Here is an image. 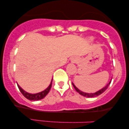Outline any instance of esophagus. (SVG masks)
<instances>
[{
	"mask_svg": "<svg viewBox=\"0 0 129 129\" xmlns=\"http://www.w3.org/2000/svg\"><path fill=\"white\" fill-rule=\"evenodd\" d=\"M75 60H73V62H75Z\"/></svg>",
	"mask_w": 129,
	"mask_h": 129,
	"instance_id": "1",
	"label": "esophagus"
}]
</instances>
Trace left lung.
I'll use <instances>...</instances> for the list:
<instances>
[{
    "label": "left lung",
    "mask_w": 129,
    "mask_h": 129,
    "mask_svg": "<svg viewBox=\"0 0 129 129\" xmlns=\"http://www.w3.org/2000/svg\"><path fill=\"white\" fill-rule=\"evenodd\" d=\"M110 82H111V80H110V82H109V84H108L107 85H106V87H104V88H102V89H101V90H99V91H96V92L93 93H87L83 92V91H81V90H79V89H78V88H77V87H76V86H75V85H74L73 83H72V84H73L74 88H75V90H76V91H78V92L80 94H81V95L84 96H85V97H87V98H93V97H96V96H97L100 95L101 94H102V93H103V92H104V91H106V90L107 89L108 87H109V85H110Z\"/></svg>",
    "instance_id": "left-lung-1"
}]
</instances>
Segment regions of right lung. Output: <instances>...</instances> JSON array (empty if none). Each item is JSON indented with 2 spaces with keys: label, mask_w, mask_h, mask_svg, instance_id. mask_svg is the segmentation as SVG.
<instances>
[{
  "label": "right lung",
  "mask_w": 129,
  "mask_h": 129,
  "mask_svg": "<svg viewBox=\"0 0 129 129\" xmlns=\"http://www.w3.org/2000/svg\"><path fill=\"white\" fill-rule=\"evenodd\" d=\"M52 81L53 79L51 80V83H50L49 86L47 87L45 90L41 91V92L35 93V94H31V93L26 92L25 91H24L21 87L19 86L18 84H17V86H18L19 89L20 90V92L22 93V94H23V95L24 96L26 99H28V100L30 101H38V100H42V99L44 98H45V96L48 94V92H49L50 89H51V85H52Z\"/></svg>",
  "instance_id": "add662e5"
}]
</instances>
